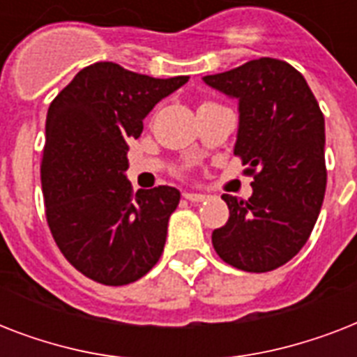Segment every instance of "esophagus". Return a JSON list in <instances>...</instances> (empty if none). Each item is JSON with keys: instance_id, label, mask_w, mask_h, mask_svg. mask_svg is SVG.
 <instances>
[{"instance_id": "1", "label": "esophagus", "mask_w": 357, "mask_h": 357, "mask_svg": "<svg viewBox=\"0 0 357 357\" xmlns=\"http://www.w3.org/2000/svg\"><path fill=\"white\" fill-rule=\"evenodd\" d=\"M185 200L195 202V204H200V202H207L211 200V196L209 195H198V192H185Z\"/></svg>"}]
</instances>
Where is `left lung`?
<instances>
[{"label":"left lung","mask_w":357,"mask_h":357,"mask_svg":"<svg viewBox=\"0 0 357 357\" xmlns=\"http://www.w3.org/2000/svg\"><path fill=\"white\" fill-rule=\"evenodd\" d=\"M207 85L238 100L235 155L254 176L252 196L222 195L229 218L213 231L220 259L246 272L285 265L307 243L326 190L324 116L304 75L261 57Z\"/></svg>","instance_id":"obj_1"}]
</instances>
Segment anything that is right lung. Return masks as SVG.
Returning a JSON list of instances; mask_svg holds the SVG:
<instances>
[{
  "label": "right lung",
  "instance_id": "add662e5",
  "mask_svg": "<svg viewBox=\"0 0 357 357\" xmlns=\"http://www.w3.org/2000/svg\"><path fill=\"white\" fill-rule=\"evenodd\" d=\"M187 81L94 63L47 109L40 165L47 226L70 265L94 282L128 285L161 257L179 190L159 185L133 195L126 140L139 139L146 114Z\"/></svg>",
  "mask_w": 357,
  "mask_h": 357
}]
</instances>
